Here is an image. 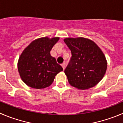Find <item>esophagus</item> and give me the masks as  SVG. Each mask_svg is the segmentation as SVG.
<instances>
[{"mask_svg": "<svg viewBox=\"0 0 123 123\" xmlns=\"http://www.w3.org/2000/svg\"><path fill=\"white\" fill-rule=\"evenodd\" d=\"M62 66L63 67V69H65V67H66V63H62Z\"/></svg>", "mask_w": 123, "mask_h": 123, "instance_id": "34e87169", "label": "esophagus"}]
</instances>
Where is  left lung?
Returning <instances> with one entry per match:
<instances>
[{"instance_id": "left-lung-1", "label": "left lung", "mask_w": 123, "mask_h": 123, "mask_svg": "<svg viewBox=\"0 0 123 123\" xmlns=\"http://www.w3.org/2000/svg\"><path fill=\"white\" fill-rule=\"evenodd\" d=\"M64 42L72 54L65 70L70 85L82 90L97 85L107 69V61L101 49L83 37L66 38Z\"/></svg>"}]
</instances>
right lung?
I'll return each instance as SVG.
<instances>
[{"label": "right lung", "instance_id": "obj_1", "mask_svg": "<svg viewBox=\"0 0 123 123\" xmlns=\"http://www.w3.org/2000/svg\"><path fill=\"white\" fill-rule=\"evenodd\" d=\"M59 37H42L31 42L23 50L17 67L22 80L30 87L43 89L49 86L63 68L50 51Z\"/></svg>", "mask_w": 123, "mask_h": 123}]
</instances>
